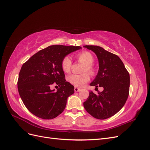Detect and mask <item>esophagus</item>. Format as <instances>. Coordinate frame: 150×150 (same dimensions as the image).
<instances>
[{
  "label": "esophagus",
  "mask_w": 150,
  "mask_h": 150,
  "mask_svg": "<svg viewBox=\"0 0 150 150\" xmlns=\"http://www.w3.org/2000/svg\"><path fill=\"white\" fill-rule=\"evenodd\" d=\"M80 90H81V89H80L79 88H77V87H75V88H74V91H75V92H79Z\"/></svg>",
  "instance_id": "esophagus-1"
}]
</instances>
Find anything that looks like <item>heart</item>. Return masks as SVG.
<instances>
[{"label":"heart","mask_w":150,"mask_h":150,"mask_svg":"<svg viewBox=\"0 0 150 150\" xmlns=\"http://www.w3.org/2000/svg\"><path fill=\"white\" fill-rule=\"evenodd\" d=\"M76 59L79 62L84 63L83 72H88L91 75L94 73V69L92 65L94 62V57L89 52H83L76 55ZM72 66V61L69 57L66 56L62 59L61 61V67L62 71L66 73H68L71 71ZM68 82L76 87H82L89 80V76L88 73L82 74H71L67 76Z\"/></svg>","instance_id":"1"}]
</instances>
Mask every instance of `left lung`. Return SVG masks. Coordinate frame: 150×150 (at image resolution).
<instances>
[{
	"instance_id": "obj_1",
	"label": "left lung",
	"mask_w": 150,
	"mask_h": 150,
	"mask_svg": "<svg viewBox=\"0 0 150 150\" xmlns=\"http://www.w3.org/2000/svg\"><path fill=\"white\" fill-rule=\"evenodd\" d=\"M91 50L98 57L99 70L90 83L96 88L103 87L102 92L89 95L83 105L94 117L105 120L115 115L123 107L129 90V74L121 59L115 54L97 46H84Z\"/></svg>"
}]
</instances>
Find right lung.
Returning a JSON list of instances; mask_svg holds the SVG:
<instances>
[{"mask_svg": "<svg viewBox=\"0 0 150 150\" xmlns=\"http://www.w3.org/2000/svg\"><path fill=\"white\" fill-rule=\"evenodd\" d=\"M80 46L54 45L40 50L22 65L17 81L20 96L28 110L44 120L55 118L66 108L74 88L64 79L62 59ZM54 83L60 88L50 89Z\"/></svg>", "mask_w": 150, "mask_h": 150, "instance_id": "right-lung-1", "label": "right lung"}]
</instances>
